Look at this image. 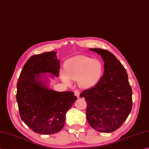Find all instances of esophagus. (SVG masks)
<instances>
[{
	"label": "esophagus",
	"mask_w": 149,
	"mask_h": 149,
	"mask_svg": "<svg viewBox=\"0 0 149 149\" xmlns=\"http://www.w3.org/2000/svg\"><path fill=\"white\" fill-rule=\"evenodd\" d=\"M74 93H75V95L77 96V97H79V94H80V92H79V90H75V91H74Z\"/></svg>",
	"instance_id": "obj_1"
}]
</instances>
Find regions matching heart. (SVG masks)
<instances>
[{
    "instance_id": "1",
    "label": "heart",
    "mask_w": 149,
    "mask_h": 149,
    "mask_svg": "<svg viewBox=\"0 0 149 149\" xmlns=\"http://www.w3.org/2000/svg\"><path fill=\"white\" fill-rule=\"evenodd\" d=\"M66 72H61V76L64 82L69 84L71 79L77 80L83 88H90L97 83L103 74V67L100 61L85 55H78L67 61Z\"/></svg>"
}]
</instances>
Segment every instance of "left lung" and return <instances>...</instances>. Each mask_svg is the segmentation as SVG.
I'll list each match as a JSON object with an SVG mask.
<instances>
[{"mask_svg":"<svg viewBox=\"0 0 149 149\" xmlns=\"http://www.w3.org/2000/svg\"><path fill=\"white\" fill-rule=\"evenodd\" d=\"M90 50L101 55L104 73L94 86L80 94L86 101V116L93 129L112 132L126 120L132 107V92L127 72L111 52L100 48Z\"/></svg>","mask_w":149,"mask_h":149,"instance_id":"1","label":"left lung"}]
</instances>
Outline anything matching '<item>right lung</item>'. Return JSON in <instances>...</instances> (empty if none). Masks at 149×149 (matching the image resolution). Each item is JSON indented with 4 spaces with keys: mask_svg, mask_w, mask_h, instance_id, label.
Segmentation results:
<instances>
[{
    "mask_svg": "<svg viewBox=\"0 0 149 149\" xmlns=\"http://www.w3.org/2000/svg\"><path fill=\"white\" fill-rule=\"evenodd\" d=\"M56 54L49 52L31 56L17 84L20 118L33 132L40 134H52L62 129L66 112L77 100L74 92L49 90L40 81L41 73L59 76L60 62Z\"/></svg>",
    "mask_w": 149,
    "mask_h": 149,
    "instance_id": "right-lung-1",
    "label": "right lung"
}]
</instances>
